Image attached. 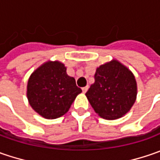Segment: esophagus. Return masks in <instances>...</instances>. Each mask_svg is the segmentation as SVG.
<instances>
[{"instance_id": "34e87169", "label": "esophagus", "mask_w": 160, "mask_h": 160, "mask_svg": "<svg viewBox=\"0 0 160 160\" xmlns=\"http://www.w3.org/2000/svg\"><path fill=\"white\" fill-rule=\"evenodd\" d=\"M88 88H89V86H88V85H87V86H85V87H83V88H82V91H83V93H85V92H87Z\"/></svg>"}]
</instances>
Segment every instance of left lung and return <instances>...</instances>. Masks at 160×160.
<instances>
[{
    "label": "left lung",
    "instance_id": "left-lung-1",
    "mask_svg": "<svg viewBox=\"0 0 160 160\" xmlns=\"http://www.w3.org/2000/svg\"><path fill=\"white\" fill-rule=\"evenodd\" d=\"M85 95L101 118L118 119L134 104L137 83L132 71L118 60L112 59L96 68L94 83Z\"/></svg>",
    "mask_w": 160,
    "mask_h": 160
}]
</instances>
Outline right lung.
Instances as JSON below:
<instances>
[{
  "mask_svg": "<svg viewBox=\"0 0 160 160\" xmlns=\"http://www.w3.org/2000/svg\"><path fill=\"white\" fill-rule=\"evenodd\" d=\"M81 92L75 78L67 74V68L58 60L41 65L31 74L27 86L30 106L47 119L65 115Z\"/></svg>",
  "mask_w": 160,
  "mask_h": 160,
  "instance_id": "add662e5",
  "label": "right lung"
}]
</instances>
